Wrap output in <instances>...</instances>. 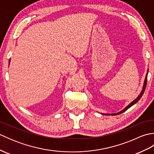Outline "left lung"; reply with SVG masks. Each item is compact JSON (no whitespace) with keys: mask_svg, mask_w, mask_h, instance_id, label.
<instances>
[{"mask_svg":"<svg viewBox=\"0 0 154 154\" xmlns=\"http://www.w3.org/2000/svg\"><path fill=\"white\" fill-rule=\"evenodd\" d=\"M148 73H147V74H146V78H145V81H144V83H143V88H142V91H141V93H140V94H139V96L136 98V99L134 100V101H132V102L130 103V104H129L128 105L125 109H124V110H121L120 112H118V113H116V114H111V115H117V114H121V113H122V112H124V111H126V110H128L129 109V108H130L132 106H133L134 104H135L137 102H138V101L141 99V97H142V95H143V93H144V91H145V89H146V85H147V78H148ZM104 114V115H110L109 114Z\"/></svg>","mask_w":154,"mask_h":154,"instance_id":"8db88e82","label":"left lung"}]
</instances>
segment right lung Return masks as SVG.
Masks as SVG:
<instances>
[{
  "label": "right lung",
  "mask_w": 154,
  "mask_h": 154,
  "mask_svg": "<svg viewBox=\"0 0 154 154\" xmlns=\"http://www.w3.org/2000/svg\"><path fill=\"white\" fill-rule=\"evenodd\" d=\"M9 64H10V61H9Z\"/></svg>",
  "instance_id": "1"
}]
</instances>
